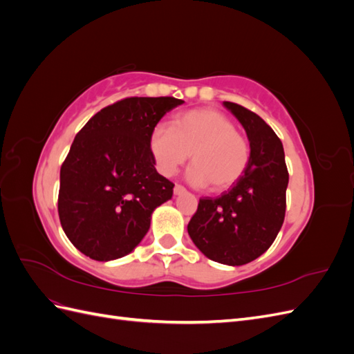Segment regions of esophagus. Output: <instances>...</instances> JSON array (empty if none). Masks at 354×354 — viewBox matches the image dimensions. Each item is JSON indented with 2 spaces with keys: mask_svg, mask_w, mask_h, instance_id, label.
Wrapping results in <instances>:
<instances>
[{
  "mask_svg": "<svg viewBox=\"0 0 354 354\" xmlns=\"http://www.w3.org/2000/svg\"><path fill=\"white\" fill-rule=\"evenodd\" d=\"M185 192H186L185 186H181V185L174 186V195H181V194H185Z\"/></svg>",
  "mask_w": 354,
  "mask_h": 354,
  "instance_id": "esophagus-1",
  "label": "esophagus"
}]
</instances>
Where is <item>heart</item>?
Wrapping results in <instances>:
<instances>
[{
    "instance_id": "obj_1",
    "label": "heart",
    "mask_w": 354,
    "mask_h": 354,
    "mask_svg": "<svg viewBox=\"0 0 354 354\" xmlns=\"http://www.w3.org/2000/svg\"><path fill=\"white\" fill-rule=\"evenodd\" d=\"M151 152L158 171L171 177L192 159L189 180L209 185L214 192L232 187L245 174L251 159L248 138L236 124L216 109H192L178 113L171 127L159 125L151 136Z\"/></svg>"
}]
</instances>
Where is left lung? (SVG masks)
<instances>
[{
	"label": "left lung",
	"mask_w": 354,
	"mask_h": 354,
	"mask_svg": "<svg viewBox=\"0 0 354 354\" xmlns=\"http://www.w3.org/2000/svg\"><path fill=\"white\" fill-rule=\"evenodd\" d=\"M251 146L245 174L217 198L199 199L187 224L189 236L209 260L227 266L250 263L270 248L286 209L288 168L281 138L261 118L232 102Z\"/></svg>",
	"instance_id": "obj_1"
}]
</instances>
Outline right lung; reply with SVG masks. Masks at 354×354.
<instances>
[{"instance_id": "1", "label": "right lung", "mask_w": 354, "mask_h": 354, "mask_svg": "<svg viewBox=\"0 0 354 354\" xmlns=\"http://www.w3.org/2000/svg\"><path fill=\"white\" fill-rule=\"evenodd\" d=\"M176 97H127L95 113L75 136L60 168L57 209L82 254L109 261L130 254L174 185L155 168L151 136Z\"/></svg>"}]
</instances>
